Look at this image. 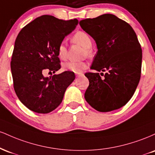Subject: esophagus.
<instances>
[{"instance_id": "1", "label": "esophagus", "mask_w": 155, "mask_h": 155, "mask_svg": "<svg viewBox=\"0 0 155 155\" xmlns=\"http://www.w3.org/2000/svg\"><path fill=\"white\" fill-rule=\"evenodd\" d=\"M76 76H80L81 75H83V74H81V73H77V74H76Z\"/></svg>"}]
</instances>
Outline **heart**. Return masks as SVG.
<instances>
[{
    "label": "heart",
    "mask_w": 155,
    "mask_h": 155,
    "mask_svg": "<svg viewBox=\"0 0 155 155\" xmlns=\"http://www.w3.org/2000/svg\"><path fill=\"white\" fill-rule=\"evenodd\" d=\"M71 41L74 44H77L84 48V54L87 56H90L92 54V51L90 47L92 46V39L86 32L79 31L76 32L71 37ZM58 57L61 60H65L67 58V47L64 42H61L58 45L57 49ZM87 64L85 62H74L70 61L63 65V68L66 71H70L76 74L81 73L83 70L87 68Z\"/></svg>",
    "instance_id": "1"
}]
</instances>
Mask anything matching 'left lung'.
Segmentation results:
<instances>
[{"instance_id":"8db88e82","label":"left lung","mask_w":155,"mask_h":155,"mask_svg":"<svg viewBox=\"0 0 155 155\" xmlns=\"http://www.w3.org/2000/svg\"><path fill=\"white\" fill-rule=\"evenodd\" d=\"M80 26L97 44L85 100L101 112L118 109L133 97L141 74L142 49L134 30L115 15L105 14L82 19ZM106 72L101 75L99 72Z\"/></svg>"}]
</instances>
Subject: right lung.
Instances as JSON below:
<instances>
[{"label": "right lung", "mask_w": 155, "mask_h": 155, "mask_svg": "<svg viewBox=\"0 0 155 155\" xmlns=\"http://www.w3.org/2000/svg\"><path fill=\"white\" fill-rule=\"evenodd\" d=\"M77 24L76 19L65 21L43 15L19 33L11 70L16 94L28 109L39 114L52 111L61 104L67 87L75 79L70 71L49 77H44V73H54L61 68L57 49Z\"/></svg>", "instance_id": "add662e5"}]
</instances>
